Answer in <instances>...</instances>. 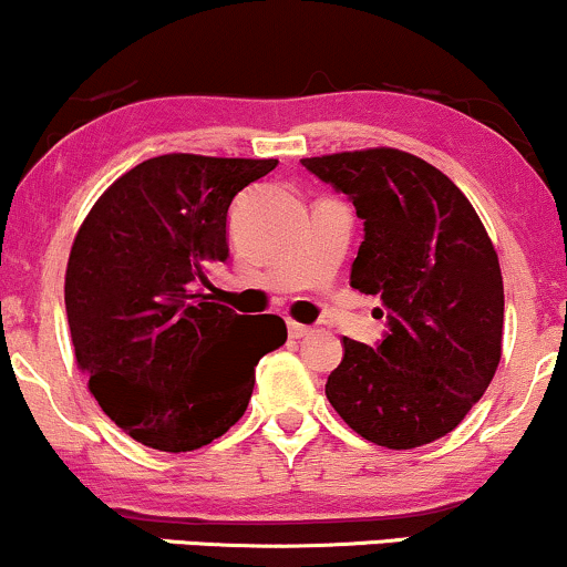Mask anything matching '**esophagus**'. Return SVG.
Segmentation results:
<instances>
[{
    "label": "esophagus",
    "instance_id": "34e87169",
    "mask_svg": "<svg viewBox=\"0 0 567 567\" xmlns=\"http://www.w3.org/2000/svg\"><path fill=\"white\" fill-rule=\"evenodd\" d=\"M286 329H289V337L291 339H302V337L310 334V326L297 323V321H286Z\"/></svg>",
    "mask_w": 567,
    "mask_h": 567
}]
</instances>
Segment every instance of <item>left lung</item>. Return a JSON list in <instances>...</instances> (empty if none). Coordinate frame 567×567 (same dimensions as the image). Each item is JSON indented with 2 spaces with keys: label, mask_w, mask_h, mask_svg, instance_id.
Returning a JSON list of instances; mask_svg holds the SVG:
<instances>
[{
  "label": "left lung",
  "mask_w": 567,
  "mask_h": 567,
  "mask_svg": "<svg viewBox=\"0 0 567 567\" xmlns=\"http://www.w3.org/2000/svg\"><path fill=\"white\" fill-rule=\"evenodd\" d=\"M363 219L350 286L379 295L388 334L342 339L326 398L365 441L416 449L449 435L502 361L504 284L494 244L462 190L398 148L302 158Z\"/></svg>",
  "instance_id": "obj_1"
}]
</instances>
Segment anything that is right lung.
Masks as SVG:
<instances>
[{"instance_id": "add662e5", "label": "right lung", "mask_w": 567, "mask_h": 567, "mask_svg": "<svg viewBox=\"0 0 567 567\" xmlns=\"http://www.w3.org/2000/svg\"><path fill=\"white\" fill-rule=\"evenodd\" d=\"M278 158L166 153L137 164L73 238L65 312L76 365L100 409L156 451H196L249 405L255 365L286 342L278 316L209 302V268L228 259V209Z\"/></svg>"}]
</instances>
